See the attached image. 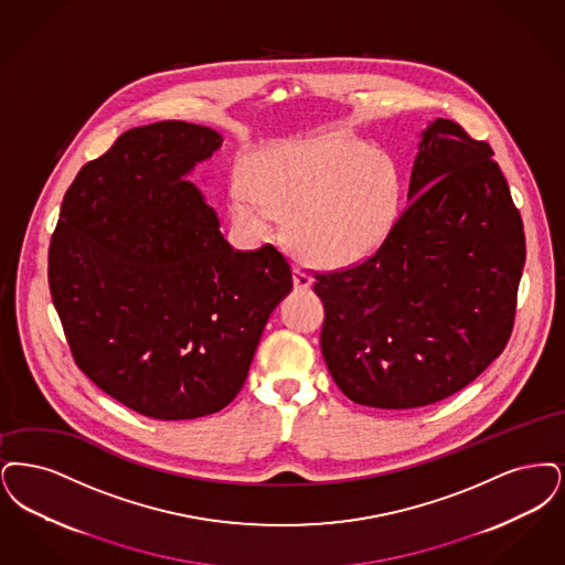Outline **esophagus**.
<instances>
[{
    "label": "esophagus",
    "mask_w": 565,
    "mask_h": 565,
    "mask_svg": "<svg viewBox=\"0 0 565 565\" xmlns=\"http://www.w3.org/2000/svg\"><path fill=\"white\" fill-rule=\"evenodd\" d=\"M294 287L295 291H306V289H310V287H312V278H310V274H306V271L295 268Z\"/></svg>",
    "instance_id": "1"
}]
</instances>
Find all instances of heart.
<instances>
[{
    "instance_id": "b5f03b06",
    "label": "heart",
    "mask_w": 565,
    "mask_h": 565,
    "mask_svg": "<svg viewBox=\"0 0 565 565\" xmlns=\"http://www.w3.org/2000/svg\"><path fill=\"white\" fill-rule=\"evenodd\" d=\"M232 198L234 220L270 234L287 220L289 243L308 262L342 268L386 241L398 213L393 160L350 137H322L268 151Z\"/></svg>"
}]
</instances>
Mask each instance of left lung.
I'll return each instance as SVG.
<instances>
[{
    "mask_svg": "<svg viewBox=\"0 0 565 565\" xmlns=\"http://www.w3.org/2000/svg\"><path fill=\"white\" fill-rule=\"evenodd\" d=\"M525 234L488 141L430 124L409 204L361 264L317 271L320 350L354 403L414 409L462 391L509 344Z\"/></svg>",
    "mask_w": 565,
    "mask_h": 565,
    "instance_id": "obj_1",
    "label": "left lung"
}]
</instances>
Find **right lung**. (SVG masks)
Returning <instances> with one entry per match:
<instances>
[{"label": "right lung", "instance_id": "1", "mask_svg": "<svg viewBox=\"0 0 565 565\" xmlns=\"http://www.w3.org/2000/svg\"><path fill=\"white\" fill-rule=\"evenodd\" d=\"M221 141L181 120L126 130L77 172L50 238V294L75 365L153 419L223 409L294 289L287 257L234 250L183 179Z\"/></svg>", "mask_w": 565, "mask_h": 565}]
</instances>
